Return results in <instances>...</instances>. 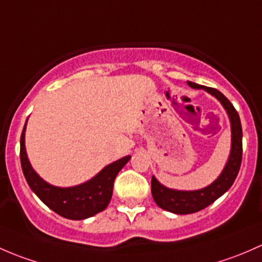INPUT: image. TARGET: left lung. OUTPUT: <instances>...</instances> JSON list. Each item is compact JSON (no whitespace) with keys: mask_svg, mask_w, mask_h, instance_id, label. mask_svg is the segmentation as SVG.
Wrapping results in <instances>:
<instances>
[{"mask_svg":"<svg viewBox=\"0 0 262 262\" xmlns=\"http://www.w3.org/2000/svg\"><path fill=\"white\" fill-rule=\"evenodd\" d=\"M188 84L191 88H198V90L202 88V90L207 91L223 104L231 120L232 147L230 159H228L222 174L215 182H213L211 185L203 188V189L194 191L168 189L161 185L155 178H151V193H152L154 201L160 208L177 213V214H189V213L202 211L209 204H212L215 199L220 198L222 194H225L233 184L242 161V127L238 112L236 111L233 104L226 98L225 94H222L215 88L204 87V85L195 84L193 82H188Z\"/></svg>","mask_w":262,"mask_h":262,"instance_id":"1","label":"left lung"}]
</instances>
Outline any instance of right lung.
I'll use <instances>...</instances> for the list:
<instances>
[{"label": "right lung", "mask_w": 262, "mask_h": 262, "mask_svg": "<svg viewBox=\"0 0 262 262\" xmlns=\"http://www.w3.org/2000/svg\"><path fill=\"white\" fill-rule=\"evenodd\" d=\"M25 127L26 123L20 139L21 168L29 187L41 199L42 203L47 204L51 211L68 220H85L106 209L111 201L116 175L130 160V156H125L107 165L84 184L72 188H56L45 183L32 170L26 156Z\"/></svg>", "instance_id": "1"}]
</instances>
